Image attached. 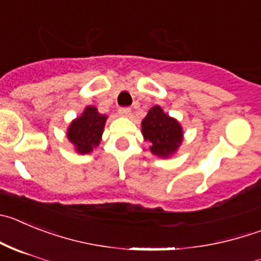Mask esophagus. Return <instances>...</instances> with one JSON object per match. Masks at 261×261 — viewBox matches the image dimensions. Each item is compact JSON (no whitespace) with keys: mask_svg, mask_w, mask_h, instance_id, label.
<instances>
[{"mask_svg":"<svg viewBox=\"0 0 261 261\" xmlns=\"http://www.w3.org/2000/svg\"><path fill=\"white\" fill-rule=\"evenodd\" d=\"M119 114H120L121 116H130L132 110H130V107H120V109H119Z\"/></svg>","mask_w":261,"mask_h":261,"instance_id":"1","label":"esophagus"}]
</instances>
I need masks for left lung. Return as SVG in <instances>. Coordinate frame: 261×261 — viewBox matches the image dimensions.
I'll list each match as a JSON object with an SVG mask.
<instances>
[{"label": "left lung", "mask_w": 261, "mask_h": 261, "mask_svg": "<svg viewBox=\"0 0 261 261\" xmlns=\"http://www.w3.org/2000/svg\"><path fill=\"white\" fill-rule=\"evenodd\" d=\"M142 135L151 143L152 154L167 158L173 154L182 142L181 125L164 114L159 106H154L142 120Z\"/></svg>", "instance_id": "1"}]
</instances>
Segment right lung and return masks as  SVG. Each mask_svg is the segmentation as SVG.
Listing matches in <instances>:
<instances>
[{
  "instance_id": "right-lung-1",
  "label": "right lung",
  "mask_w": 261,
  "mask_h": 261,
  "mask_svg": "<svg viewBox=\"0 0 261 261\" xmlns=\"http://www.w3.org/2000/svg\"><path fill=\"white\" fill-rule=\"evenodd\" d=\"M106 119L95 107L90 106L85 109L80 118L71 123L67 137L80 154H88L99 145Z\"/></svg>"
}]
</instances>
